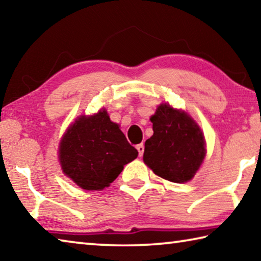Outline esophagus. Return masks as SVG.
Listing matches in <instances>:
<instances>
[{
	"label": "esophagus",
	"mask_w": 261,
	"mask_h": 261,
	"mask_svg": "<svg viewBox=\"0 0 261 261\" xmlns=\"http://www.w3.org/2000/svg\"><path fill=\"white\" fill-rule=\"evenodd\" d=\"M137 149H138V153H139V156H143V154H144V145L143 144H139V145H137Z\"/></svg>",
	"instance_id": "esophagus-1"
}]
</instances>
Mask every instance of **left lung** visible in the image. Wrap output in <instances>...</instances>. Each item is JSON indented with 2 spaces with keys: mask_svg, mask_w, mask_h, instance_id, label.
<instances>
[{
  "mask_svg": "<svg viewBox=\"0 0 261 261\" xmlns=\"http://www.w3.org/2000/svg\"><path fill=\"white\" fill-rule=\"evenodd\" d=\"M151 122L154 134L145 141L144 162L162 178L188 182L206 154L200 127L188 114L167 103L159 106Z\"/></svg>",
  "mask_w": 261,
  "mask_h": 261,
  "instance_id": "left-lung-1",
  "label": "left lung"
}]
</instances>
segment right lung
Here are the masks:
<instances>
[{
	"instance_id": "right-lung-1",
	"label": "right lung",
	"mask_w": 261,
	"mask_h": 261,
	"mask_svg": "<svg viewBox=\"0 0 261 261\" xmlns=\"http://www.w3.org/2000/svg\"><path fill=\"white\" fill-rule=\"evenodd\" d=\"M137 156L138 151L105 109L93 116L79 117L60 144L63 173L84 190L108 187Z\"/></svg>"
}]
</instances>
